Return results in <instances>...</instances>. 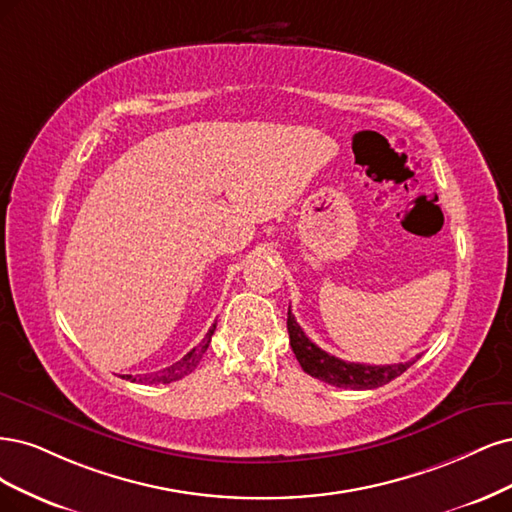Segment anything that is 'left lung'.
Segmentation results:
<instances>
[{"label": "left lung", "mask_w": 512, "mask_h": 512, "mask_svg": "<svg viewBox=\"0 0 512 512\" xmlns=\"http://www.w3.org/2000/svg\"><path fill=\"white\" fill-rule=\"evenodd\" d=\"M287 329H289L291 349L295 357H298L302 370L310 376L319 378V381L327 385L342 387V389L383 387L391 383L393 378L404 374L421 357L417 355L410 361H404V364H393V366H366V364H353V361H342L319 349V346L304 334L300 323L291 315V308L287 312Z\"/></svg>", "instance_id": "obj_1"}]
</instances>
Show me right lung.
Here are the masks:
<instances>
[{
  "label": "right lung",
  "instance_id": "add662e5",
  "mask_svg": "<svg viewBox=\"0 0 512 512\" xmlns=\"http://www.w3.org/2000/svg\"><path fill=\"white\" fill-rule=\"evenodd\" d=\"M214 329H217V323H214L210 329H208V334L204 336V340L197 344V346H193V349L183 357V359H178L176 364H172V366H168V368H163V370H159V372H153V374H144V376H131V374H127V376H123V378H127V381H131V383H148V385H168V383H174V381H180V378L183 376H187V374H191L195 368H197V364H200V359H202V355L206 353V349H208V344H210V338H212V334H214Z\"/></svg>",
  "mask_w": 512,
  "mask_h": 512
}]
</instances>
